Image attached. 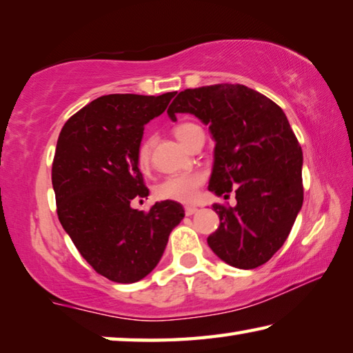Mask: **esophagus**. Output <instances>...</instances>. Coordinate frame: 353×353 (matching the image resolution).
I'll use <instances>...</instances> for the list:
<instances>
[{
	"label": "esophagus",
	"instance_id": "obj_1",
	"mask_svg": "<svg viewBox=\"0 0 353 353\" xmlns=\"http://www.w3.org/2000/svg\"><path fill=\"white\" fill-rule=\"evenodd\" d=\"M196 212H198V208L193 207V205L185 207V214H187V216H191V214H194Z\"/></svg>",
	"mask_w": 353,
	"mask_h": 353
}]
</instances>
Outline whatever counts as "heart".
Listing matches in <instances>:
<instances>
[{
  "label": "heart",
  "mask_w": 353,
  "mask_h": 353,
  "mask_svg": "<svg viewBox=\"0 0 353 353\" xmlns=\"http://www.w3.org/2000/svg\"><path fill=\"white\" fill-rule=\"evenodd\" d=\"M199 129L201 128L196 126L193 123H183V124H179L174 130V134L179 139V141H181L183 146H187L191 135ZM152 146H154V137H148V139H145L140 143L139 151H137V160H139L140 166H146L149 163V160H151ZM204 179H205L204 174L198 171L168 176L165 177L157 187H155V196H157L159 199L176 201V202H183V204H187V202L196 199L201 185L204 183Z\"/></svg>",
  "instance_id": "1"
}]
</instances>
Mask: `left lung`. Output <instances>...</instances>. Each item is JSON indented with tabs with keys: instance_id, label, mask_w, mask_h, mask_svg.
I'll return each instance as SVG.
<instances>
[{
	"instance_id": "1",
	"label": "left lung",
	"mask_w": 353,
	"mask_h": 353,
	"mask_svg": "<svg viewBox=\"0 0 353 353\" xmlns=\"http://www.w3.org/2000/svg\"><path fill=\"white\" fill-rule=\"evenodd\" d=\"M191 113L214 140L208 190L235 207L213 204L218 230L207 238L227 265L254 270L283 246L303 202V155L288 118L265 94L241 83L187 88L168 117Z\"/></svg>"
}]
</instances>
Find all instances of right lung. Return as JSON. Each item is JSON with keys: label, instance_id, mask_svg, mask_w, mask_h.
Masks as SVG:
<instances>
[{"label": "right lung", "instance_id": "1", "mask_svg": "<svg viewBox=\"0 0 353 353\" xmlns=\"http://www.w3.org/2000/svg\"><path fill=\"white\" fill-rule=\"evenodd\" d=\"M174 94H105L74 113L59 135L52 162L59 221L88 265L112 282L146 277L185 216L174 201L155 202L148 213L130 207L149 194L137 160L145 124Z\"/></svg>", "mask_w": 353, "mask_h": 353}]
</instances>
